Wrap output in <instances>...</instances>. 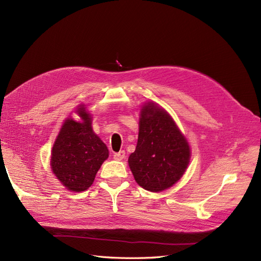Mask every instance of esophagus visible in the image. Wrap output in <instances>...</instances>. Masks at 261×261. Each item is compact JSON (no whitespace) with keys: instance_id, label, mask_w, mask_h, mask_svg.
I'll return each instance as SVG.
<instances>
[{"instance_id":"34e87169","label":"esophagus","mask_w":261,"mask_h":261,"mask_svg":"<svg viewBox=\"0 0 261 261\" xmlns=\"http://www.w3.org/2000/svg\"><path fill=\"white\" fill-rule=\"evenodd\" d=\"M114 158H115L116 160H122V159H124V158H125V152H124V151H120V152H118V153H115V154H114Z\"/></svg>"}]
</instances>
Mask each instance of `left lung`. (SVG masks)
<instances>
[{
  "label": "left lung",
  "instance_id": "obj_1",
  "mask_svg": "<svg viewBox=\"0 0 261 261\" xmlns=\"http://www.w3.org/2000/svg\"><path fill=\"white\" fill-rule=\"evenodd\" d=\"M187 139L163 108L147 102L140 111L138 142L128 157L135 180L145 190L164 191L176 184L189 165Z\"/></svg>",
  "mask_w": 261,
  "mask_h": 261
}]
</instances>
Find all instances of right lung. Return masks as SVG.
I'll return each instance as SVG.
<instances>
[{
	"mask_svg": "<svg viewBox=\"0 0 261 261\" xmlns=\"http://www.w3.org/2000/svg\"><path fill=\"white\" fill-rule=\"evenodd\" d=\"M82 122L67 119L52 148L51 168L65 187L82 192L92 185L95 174L108 158L106 144L92 129V118L85 105L75 111Z\"/></svg>",
	"mask_w": 261,
	"mask_h": 261,
	"instance_id": "right-lung-1",
	"label": "right lung"
}]
</instances>
